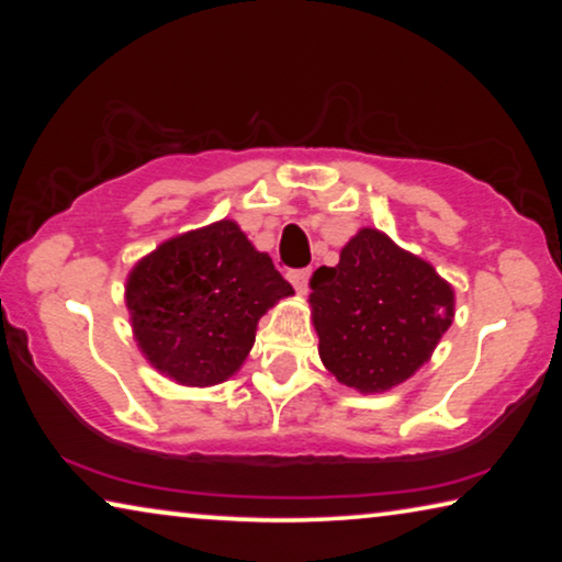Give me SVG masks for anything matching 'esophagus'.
Returning <instances> with one entry per match:
<instances>
[{
	"label": "esophagus",
	"mask_w": 562,
	"mask_h": 562,
	"mask_svg": "<svg viewBox=\"0 0 562 562\" xmlns=\"http://www.w3.org/2000/svg\"><path fill=\"white\" fill-rule=\"evenodd\" d=\"M289 281L294 283L296 294H306V289H310V268H294V271H289Z\"/></svg>",
	"instance_id": "34e87169"
}]
</instances>
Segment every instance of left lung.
Listing matches in <instances>:
<instances>
[{"mask_svg":"<svg viewBox=\"0 0 562 562\" xmlns=\"http://www.w3.org/2000/svg\"><path fill=\"white\" fill-rule=\"evenodd\" d=\"M310 289L322 363L363 394L409 379L452 322V289L435 268L371 227L340 263L319 266Z\"/></svg>","mask_w":562,"mask_h":562,"instance_id":"left-lung-1","label":"left lung"}]
</instances>
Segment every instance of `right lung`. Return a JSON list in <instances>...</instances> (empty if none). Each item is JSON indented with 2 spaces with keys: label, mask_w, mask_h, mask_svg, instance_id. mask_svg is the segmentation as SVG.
<instances>
[{
  "label": "right lung",
  "mask_w": 562,
  "mask_h": 562,
  "mask_svg": "<svg viewBox=\"0 0 562 562\" xmlns=\"http://www.w3.org/2000/svg\"><path fill=\"white\" fill-rule=\"evenodd\" d=\"M294 294L235 222L173 237L127 279V310L145 356L187 386L233 375L256 342L258 319Z\"/></svg>",
  "instance_id": "right-lung-1"
}]
</instances>
